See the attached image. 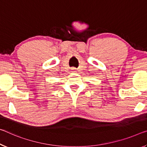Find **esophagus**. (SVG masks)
<instances>
[{"mask_svg":"<svg viewBox=\"0 0 147 147\" xmlns=\"http://www.w3.org/2000/svg\"><path fill=\"white\" fill-rule=\"evenodd\" d=\"M76 69H73V70H72V72H73V73H74V72H76Z\"/></svg>","mask_w":147,"mask_h":147,"instance_id":"esophagus-1","label":"esophagus"}]
</instances>
